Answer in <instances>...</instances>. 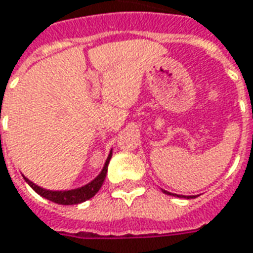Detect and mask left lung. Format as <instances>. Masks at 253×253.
Returning <instances> with one entry per match:
<instances>
[{"mask_svg":"<svg viewBox=\"0 0 253 253\" xmlns=\"http://www.w3.org/2000/svg\"><path fill=\"white\" fill-rule=\"evenodd\" d=\"M162 191L165 192V194H168V195H174V197H181V198H187V199L194 198V197H195V195H191V197H185V195H176V194H171V192H169V191H165V190H162Z\"/></svg>","mask_w":253,"mask_h":253,"instance_id":"8db88e82","label":"left lung"}]
</instances>
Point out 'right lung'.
Instances as JSON below:
<instances>
[{
    "mask_svg": "<svg viewBox=\"0 0 253 253\" xmlns=\"http://www.w3.org/2000/svg\"><path fill=\"white\" fill-rule=\"evenodd\" d=\"M111 158H112V151L109 152V155L106 158L101 173L94 180H91L90 183H87L85 185H82L79 188H73V190H63V191L47 190V188H42L40 185L34 184L27 177L23 176V178H25L26 183L30 185L39 195H41L42 198L48 199L51 202H55V204H59V205H77V204H82L84 201H88V199L92 198L99 191V188L104 184L106 171H108V165H109Z\"/></svg>",
    "mask_w": 253,
    "mask_h": 253,
    "instance_id": "obj_1",
    "label": "right lung"
}]
</instances>
